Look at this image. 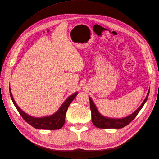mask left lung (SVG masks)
Segmentation results:
<instances>
[{
    "mask_svg": "<svg viewBox=\"0 0 159 159\" xmlns=\"http://www.w3.org/2000/svg\"><path fill=\"white\" fill-rule=\"evenodd\" d=\"M149 91L150 89H148V93L147 94L145 100L141 105L136 109L134 111L128 116L123 117V118H110L107 117H105L103 115L101 114L93 102L92 99L90 97L89 102H90V109L91 111V121H92L93 124L95 127H97L100 129H121L124 127L127 126L128 124L131 123L133 120L135 118V117L140 111V110L143 107V105L146 103L147 98L148 97Z\"/></svg>",
    "mask_w": 159,
    "mask_h": 159,
    "instance_id": "left-lung-1",
    "label": "left lung"
}]
</instances>
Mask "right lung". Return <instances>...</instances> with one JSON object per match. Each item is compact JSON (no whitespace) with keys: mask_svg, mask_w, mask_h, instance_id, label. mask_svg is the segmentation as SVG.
<instances>
[{"mask_svg":"<svg viewBox=\"0 0 159 159\" xmlns=\"http://www.w3.org/2000/svg\"><path fill=\"white\" fill-rule=\"evenodd\" d=\"M9 91H10L11 98L14 106L16 107L18 111L20 114L22 118L33 127L38 129L46 130L59 129L64 126L67 110H68L69 105H70L72 101H73L74 99L75 98V96L78 94V92H75L70 95L69 97L64 101V103H62L61 106L60 107V108L57 109L54 113L50 115H46V116L44 117H37L31 116V115H28L25 111H23L16 104L15 101H14L11 92V87H9Z\"/></svg>","mask_w":159,"mask_h":159,"instance_id":"right-lung-1","label":"right lung"}]
</instances>
